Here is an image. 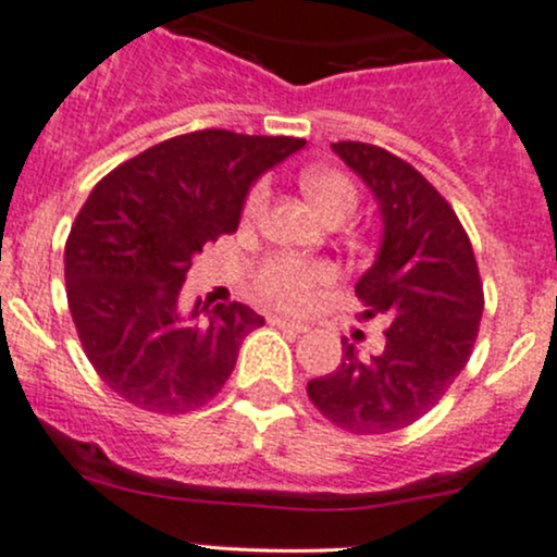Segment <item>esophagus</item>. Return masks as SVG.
Returning <instances> with one entry per match:
<instances>
[{
    "label": "esophagus",
    "instance_id": "34e87169",
    "mask_svg": "<svg viewBox=\"0 0 557 557\" xmlns=\"http://www.w3.org/2000/svg\"><path fill=\"white\" fill-rule=\"evenodd\" d=\"M269 325H274V327H283V331H290V333H307V331H309V325H304V323H296V320H285V318H277V314H274V318H269Z\"/></svg>",
    "mask_w": 557,
    "mask_h": 557
}]
</instances>
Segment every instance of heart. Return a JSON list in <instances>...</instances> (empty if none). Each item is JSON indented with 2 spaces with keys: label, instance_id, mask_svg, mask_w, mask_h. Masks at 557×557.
I'll return each instance as SVG.
<instances>
[{
  "label": "heart",
  "instance_id": "b5f03b06",
  "mask_svg": "<svg viewBox=\"0 0 557 557\" xmlns=\"http://www.w3.org/2000/svg\"><path fill=\"white\" fill-rule=\"evenodd\" d=\"M304 189L331 221L349 219L360 202L352 178L338 171L304 173ZM269 197H272L269 181H256L243 202L245 221H259L267 213ZM333 280H336V269L331 263L301 259L296 253H272L253 267L256 294L285 312H309L318 301L320 290L331 288Z\"/></svg>",
  "mask_w": 557,
  "mask_h": 557
}]
</instances>
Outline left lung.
<instances>
[{"mask_svg":"<svg viewBox=\"0 0 557 557\" xmlns=\"http://www.w3.org/2000/svg\"><path fill=\"white\" fill-rule=\"evenodd\" d=\"M333 151L371 186L384 219L379 259L355 285L366 318H386L384 349L307 384L309 400L352 435H384L430 413L470 360L485 296L475 250L446 197L411 162L362 140Z\"/></svg>","mask_w":557,"mask_h":557,"instance_id":"8db88e82","label":"left lung"}]
</instances>
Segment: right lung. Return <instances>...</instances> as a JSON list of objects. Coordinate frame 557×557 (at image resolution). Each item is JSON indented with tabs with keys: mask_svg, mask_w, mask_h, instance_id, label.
<instances>
[{
	"mask_svg": "<svg viewBox=\"0 0 557 557\" xmlns=\"http://www.w3.org/2000/svg\"><path fill=\"white\" fill-rule=\"evenodd\" d=\"M307 144L290 136L184 133L140 151L92 186L63 250L66 298L87 360L140 411L175 417L213 400L239 344L263 325L239 301L178 314L191 256L232 234L248 186Z\"/></svg>",
	"mask_w": 557,
	"mask_h": 557,
	"instance_id": "add662e5",
	"label": "right lung"
}]
</instances>
